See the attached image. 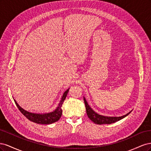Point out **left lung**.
<instances>
[{"label":"left lung","instance_id":"1","mask_svg":"<svg viewBox=\"0 0 151 151\" xmlns=\"http://www.w3.org/2000/svg\"><path fill=\"white\" fill-rule=\"evenodd\" d=\"M84 101L85 103L86 106V113L87 115H88L89 119L93 122L96 124H99V125H102V124H110V123H115L116 122L119 121L123 118L127 116L128 115H129L130 113H128L126 115L121 116H103L101 115H99L97 113H96L94 110H93L92 108H91L88 103H87L85 98L84 97Z\"/></svg>","mask_w":151,"mask_h":151}]
</instances>
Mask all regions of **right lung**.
<instances>
[{"instance_id": "obj_1", "label": "right lung", "mask_w": 151, "mask_h": 151, "mask_svg": "<svg viewBox=\"0 0 151 151\" xmlns=\"http://www.w3.org/2000/svg\"><path fill=\"white\" fill-rule=\"evenodd\" d=\"M68 90H69V89L66 90L64 92V93H63L60 101L58 104V107L55 109V110L48 113L40 114V113H30L29 111L24 110L23 108H22L17 103L15 99H14V101L18 109H19V111L22 113V115H24L29 120L33 122L34 123H38V124H45V125L51 124V123L57 122L60 118L62 114V105L66 98V96L68 92Z\"/></svg>"}]
</instances>
